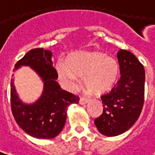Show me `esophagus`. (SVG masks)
I'll use <instances>...</instances> for the list:
<instances>
[{
	"label": "esophagus",
	"mask_w": 155,
	"mask_h": 155,
	"mask_svg": "<svg viewBox=\"0 0 155 155\" xmlns=\"http://www.w3.org/2000/svg\"><path fill=\"white\" fill-rule=\"evenodd\" d=\"M89 101H90V99H89V98L81 97V99H80V104H87Z\"/></svg>",
	"instance_id": "obj_1"
}]
</instances>
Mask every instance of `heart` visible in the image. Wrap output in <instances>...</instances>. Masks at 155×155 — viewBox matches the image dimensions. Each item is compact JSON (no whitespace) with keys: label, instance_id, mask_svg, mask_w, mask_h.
I'll use <instances>...</instances> for the list:
<instances>
[{"label":"heart","instance_id":"1","mask_svg":"<svg viewBox=\"0 0 155 155\" xmlns=\"http://www.w3.org/2000/svg\"><path fill=\"white\" fill-rule=\"evenodd\" d=\"M56 71L61 84L74 91L83 76L84 84L94 94H101L116 82L120 66L116 59L99 51H81L72 54L67 61L61 60Z\"/></svg>","mask_w":155,"mask_h":155}]
</instances>
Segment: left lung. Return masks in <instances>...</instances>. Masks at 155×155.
I'll return each mask as SVG.
<instances>
[{
	"instance_id": "1",
	"label": "left lung",
	"mask_w": 155,
	"mask_h": 155,
	"mask_svg": "<svg viewBox=\"0 0 155 155\" xmlns=\"http://www.w3.org/2000/svg\"><path fill=\"white\" fill-rule=\"evenodd\" d=\"M120 78L110 92L101 95L103 113L94 120L102 134L117 136L130 130L142 111L144 101L145 71L131 52L120 49L117 53Z\"/></svg>"
}]
</instances>
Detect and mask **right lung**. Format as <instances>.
<instances>
[{"label":"right lung","mask_w":155,"mask_h":155,"mask_svg":"<svg viewBox=\"0 0 155 155\" xmlns=\"http://www.w3.org/2000/svg\"><path fill=\"white\" fill-rule=\"evenodd\" d=\"M51 53L42 48L32 49L17 63L31 67L44 82V89L38 101L34 104L22 103L16 94L14 80L11 81V106L16 123L25 133L37 139H53L61 133L66 120V109L77 104L80 98L62 90L56 81L58 74L53 67Z\"/></svg>","instance_id":"obj_1"}]
</instances>
